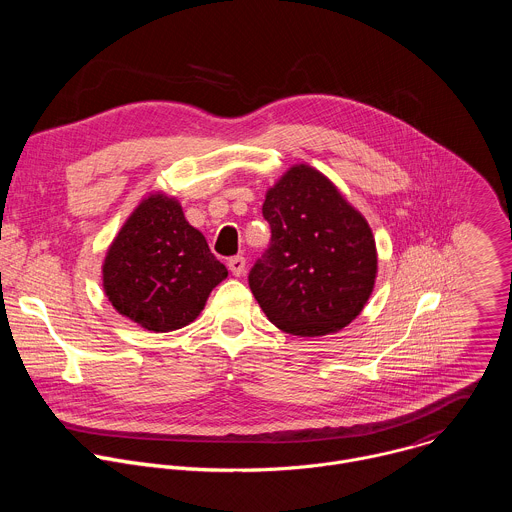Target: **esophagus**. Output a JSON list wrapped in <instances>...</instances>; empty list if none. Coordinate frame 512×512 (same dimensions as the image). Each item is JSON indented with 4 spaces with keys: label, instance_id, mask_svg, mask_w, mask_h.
I'll return each mask as SVG.
<instances>
[{
    "label": "esophagus",
    "instance_id": "obj_1",
    "mask_svg": "<svg viewBox=\"0 0 512 512\" xmlns=\"http://www.w3.org/2000/svg\"><path fill=\"white\" fill-rule=\"evenodd\" d=\"M229 269H231V273L235 275V277H241L243 273H245V267H247V261H245V257L243 255H235V257H231L229 259Z\"/></svg>",
    "mask_w": 512,
    "mask_h": 512
}]
</instances>
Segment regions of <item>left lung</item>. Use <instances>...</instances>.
<instances>
[{"label":"left lung","instance_id":"8db88e82","mask_svg":"<svg viewBox=\"0 0 512 512\" xmlns=\"http://www.w3.org/2000/svg\"><path fill=\"white\" fill-rule=\"evenodd\" d=\"M271 227L249 287L271 324L296 336L348 326L367 304L377 249L367 221L310 166L291 168L265 196Z\"/></svg>","mask_w":512,"mask_h":512}]
</instances>
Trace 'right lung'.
<instances>
[{"instance_id": "right-lung-1", "label": "right lung", "mask_w": 512, "mask_h": 512, "mask_svg": "<svg viewBox=\"0 0 512 512\" xmlns=\"http://www.w3.org/2000/svg\"><path fill=\"white\" fill-rule=\"evenodd\" d=\"M182 206L164 194L145 198L115 237L103 265L113 308L154 332L190 324L212 287L227 277Z\"/></svg>"}]
</instances>
